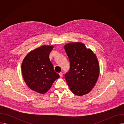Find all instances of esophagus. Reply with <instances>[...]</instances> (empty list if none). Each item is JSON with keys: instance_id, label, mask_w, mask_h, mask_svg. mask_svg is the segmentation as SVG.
Wrapping results in <instances>:
<instances>
[{"instance_id": "1", "label": "esophagus", "mask_w": 124, "mask_h": 124, "mask_svg": "<svg viewBox=\"0 0 124 124\" xmlns=\"http://www.w3.org/2000/svg\"><path fill=\"white\" fill-rule=\"evenodd\" d=\"M59 76H60V77H62L63 76V73H62V72H60V73L59 74Z\"/></svg>"}]
</instances>
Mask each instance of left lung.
<instances>
[{"mask_svg":"<svg viewBox=\"0 0 124 124\" xmlns=\"http://www.w3.org/2000/svg\"><path fill=\"white\" fill-rule=\"evenodd\" d=\"M64 48L70 63L65 78L70 91L78 96L89 93L99 76L100 68L96 55L80 43H69Z\"/></svg>","mask_w":124,"mask_h":124,"instance_id":"8db88e82","label":"left lung"}]
</instances>
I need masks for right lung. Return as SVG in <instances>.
Returning <instances> with one entry per match:
<instances>
[{
  "label": "right lung",
  "instance_id": "add662e5",
  "mask_svg": "<svg viewBox=\"0 0 124 124\" xmlns=\"http://www.w3.org/2000/svg\"><path fill=\"white\" fill-rule=\"evenodd\" d=\"M52 46H43L30 51L23 59L22 70L23 79L30 89L44 94L59 78L49 58Z\"/></svg>",
  "mask_w": 124,
  "mask_h": 124
}]
</instances>
